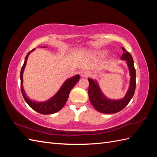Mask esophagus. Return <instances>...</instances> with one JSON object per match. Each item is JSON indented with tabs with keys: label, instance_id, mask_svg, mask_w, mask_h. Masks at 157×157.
I'll return each mask as SVG.
<instances>
[{
	"label": "esophagus",
	"instance_id": "34e87169",
	"mask_svg": "<svg viewBox=\"0 0 157 157\" xmlns=\"http://www.w3.org/2000/svg\"><path fill=\"white\" fill-rule=\"evenodd\" d=\"M81 76L82 77H84V78H86V77L89 76L90 75V72L88 70H86V69H84L82 70V71H81Z\"/></svg>",
	"mask_w": 157,
	"mask_h": 157
}]
</instances>
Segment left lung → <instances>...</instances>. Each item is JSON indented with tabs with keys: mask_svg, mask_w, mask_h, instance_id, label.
I'll return each mask as SVG.
<instances>
[{
	"mask_svg": "<svg viewBox=\"0 0 157 157\" xmlns=\"http://www.w3.org/2000/svg\"><path fill=\"white\" fill-rule=\"evenodd\" d=\"M123 51L121 59L126 61L128 66L130 73V83L128 92L125 96L121 99L111 100L103 94L100 88L98 82L93 80L91 78H88L89 88L88 95L89 98L93 106L98 111L106 114H113L124 109L131 101L134 94L136 90V69L134 68V60L131 54L122 47Z\"/></svg>",
	"mask_w": 157,
	"mask_h": 157,
	"instance_id": "left-lung-1",
	"label": "left lung"
}]
</instances>
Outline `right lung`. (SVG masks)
Wrapping results in <instances>:
<instances>
[{
  "instance_id": "obj_1",
  "label": "right lung",
  "mask_w": 157,
  "mask_h": 157,
  "mask_svg": "<svg viewBox=\"0 0 157 157\" xmlns=\"http://www.w3.org/2000/svg\"><path fill=\"white\" fill-rule=\"evenodd\" d=\"M45 48V47H42ZM35 50L33 49L31 51H29L28 55H26L24 63L21 67V73H20V79H21V90L22 95L24 98L25 102L28 103V105L30 107L34 109V111H37L39 113H41L43 115H48L52 114L60 111L64 105H65L66 102L67 101L69 98V93L71 92V89L74 87V86L78 82L79 79V75H76L71 78H69L64 82V84L62 85L59 90L56 93V94L52 96V98L48 99V101L44 102H36L28 98V96L26 95L25 90L23 88V73L24 71V69L26 65V62H27L28 57L30 53L34 51Z\"/></svg>"
}]
</instances>
